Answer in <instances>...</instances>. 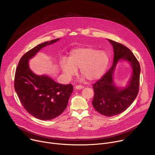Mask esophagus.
Wrapping results in <instances>:
<instances>
[{
    "label": "esophagus",
    "instance_id": "34e87169",
    "mask_svg": "<svg viewBox=\"0 0 155 155\" xmlns=\"http://www.w3.org/2000/svg\"><path fill=\"white\" fill-rule=\"evenodd\" d=\"M83 88V86L81 85H77L75 86V89L77 90H81Z\"/></svg>",
    "mask_w": 155,
    "mask_h": 155
}]
</instances>
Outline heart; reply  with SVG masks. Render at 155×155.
<instances>
[{
  "instance_id": "heart-1",
  "label": "heart",
  "mask_w": 155,
  "mask_h": 155,
  "mask_svg": "<svg viewBox=\"0 0 155 155\" xmlns=\"http://www.w3.org/2000/svg\"><path fill=\"white\" fill-rule=\"evenodd\" d=\"M107 52L93 48H79L70 53L69 60L62 58L60 68L65 80H69L80 69V74L90 81L99 79L105 73L109 64Z\"/></svg>"
}]
</instances>
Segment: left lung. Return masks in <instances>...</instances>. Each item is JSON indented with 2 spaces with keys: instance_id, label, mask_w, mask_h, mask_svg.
I'll return each mask as SVG.
<instances>
[{
  "instance_id": "8db88e82",
  "label": "left lung",
  "mask_w": 155,
  "mask_h": 155,
  "mask_svg": "<svg viewBox=\"0 0 155 155\" xmlns=\"http://www.w3.org/2000/svg\"><path fill=\"white\" fill-rule=\"evenodd\" d=\"M107 40L114 48V62L108 71L93 85L94 91L93 105L101 115L112 117L124 112L136 98L140 68L135 56L128 48L112 40ZM123 60L129 63L132 74L127 86L118 87L114 81V72L117 64Z\"/></svg>"
}]
</instances>
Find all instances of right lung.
<instances>
[{"label": "right lung", "instance_id": "1", "mask_svg": "<svg viewBox=\"0 0 155 155\" xmlns=\"http://www.w3.org/2000/svg\"><path fill=\"white\" fill-rule=\"evenodd\" d=\"M57 38L39 44L25 53L18 63L15 76V90L27 112L41 120H50L66 108L73 91L71 84H62L46 75H38L30 69L29 61L43 47Z\"/></svg>", "mask_w": 155, "mask_h": 155}]
</instances>
